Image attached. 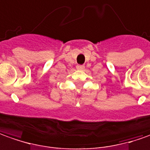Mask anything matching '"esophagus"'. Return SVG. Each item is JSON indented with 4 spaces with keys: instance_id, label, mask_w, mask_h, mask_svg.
<instances>
[{
    "instance_id": "esophagus-1",
    "label": "esophagus",
    "mask_w": 150,
    "mask_h": 150,
    "mask_svg": "<svg viewBox=\"0 0 150 150\" xmlns=\"http://www.w3.org/2000/svg\"><path fill=\"white\" fill-rule=\"evenodd\" d=\"M76 68H77V70L83 71V70H84V66H83V65H78V66L76 67Z\"/></svg>"
}]
</instances>
